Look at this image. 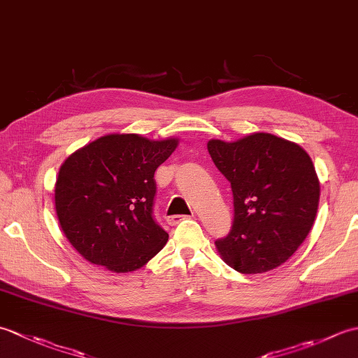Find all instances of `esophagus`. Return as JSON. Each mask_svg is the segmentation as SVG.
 Listing matches in <instances>:
<instances>
[{"instance_id":"obj_1","label":"esophagus","mask_w":358,"mask_h":358,"mask_svg":"<svg viewBox=\"0 0 358 358\" xmlns=\"http://www.w3.org/2000/svg\"><path fill=\"white\" fill-rule=\"evenodd\" d=\"M189 218L187 215H172V217H167V223H169L171 226H175L178 224L180 222H183V220Z\"/></svg>"}]
</instances>
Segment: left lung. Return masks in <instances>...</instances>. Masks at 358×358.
<instances>
[{
	"label": "left lung",
	"mask_w": 358,
	"mask_h": 358,
	"mask_svg": "<svg viewBox=\"0 0 358 358\" xmlns=\"http://www.w3.org/2000/svg\"><path fill=\"white\" fill-rule=\"evenodd\" d=\"M208 150L234 195L231 232L215 241L220 255L241 273L275 269L314 224L320 183L313 159L296 143L264 132L210 140Z\"/></svg>",
	"instance_id": "obj_1"
}]
</instances>
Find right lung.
<instances>
[{"label":"right lung","mask_w":358,"mask_h":358,"mask_svg":"<svg viewBox=\"0 0 358 358\" xmlns=\"http://www.w3.org/2000/svg\"><path fill=\"white\" fill-rule=\"evenodd\" d=\"M177 146L178 138L110 134L66 158L55 183V209L81 257L113 272H131L163 249L169 235L152 215L154 173Z\"/></svg>","instance_id":"1"}]
</instances>
